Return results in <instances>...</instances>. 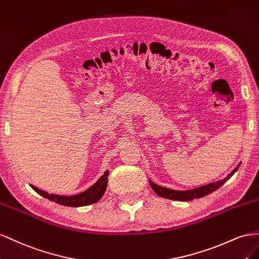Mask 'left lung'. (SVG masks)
Instances as JSON below:
<instances>
[{"instance_id": "8db88e82", "label": "left lung", "mask_w": 259, "mask_h": 259, "mask_svg": "<svg viewBox=\"0 0 259 259\" xmlns=\"http://www.w3.org/2000/svg\"><path fill=\"white\" fill-rule=\"evenodd\" d=\"M241 165L240 164L236 166L233 170L229 174L225 179L223 180H219L216 182H211L208 184H205V186L202 187H198L195 189H192V190H186V191H177V190H171V189H168V188H164V187H160L158 184L154 183L153 181H149L150 182V186L151 188L154 190L155 193L157 195H159L160 197H165L168 199H172V201H181V202H188V201H192V199L194 198H201L204 197L206 195H208L210 193H212L213 191L218 190L223 184L226 183L227 180H229L231 178V177L238 171V169Z\"/></svg>"}]
</instances>
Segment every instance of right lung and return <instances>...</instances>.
<instances>
[{"instance_id": "add662e5", "label": "right lung", "mask_w": 259, "mask_h": 259, "mask_svg": "<svg viewBox=\"0 0 259 259\" xmlns=\"http://www.w3.org/2000/svg\"><path fill=\"white\" fill-rule=\"evenodd\" d=\"M108 175L109 171L106 170L104 175L101 176V178L95 182L92 187L87 189L85 191L81 192L79 194L76 195H58V194H49L48 192L43 191L41 189H38L36 187L32 186V184H29L36 193L40 194L41 196L46 197L52 202H55L60 205L64 206H70V207H80V206H87L91 205L99 202L101 197L104 195L106 188H107V181H108Z\"/></svg>"}]
</instances>
